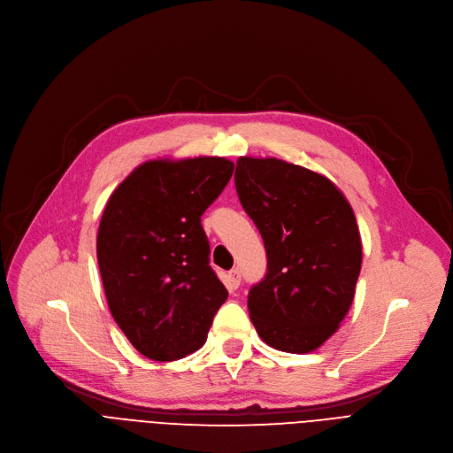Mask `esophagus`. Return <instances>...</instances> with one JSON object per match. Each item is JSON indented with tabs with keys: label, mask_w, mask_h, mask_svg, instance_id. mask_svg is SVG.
<instances>
[{
	"label": "esophagus",
	"mask_w": 453,
	"mask_h": 453,
	"mask_svg": "<svg viewBox=\"0 0 453 453\" xmlns=\"http://www.w3.org/2000/svg\"><path fill=\"white\" fill-rule=\"evenodd\" d=\"M226 286L229 291H234L240 286V271L238 269H231L227 277H226Z\"/></svg>",
	"instance_id": "esophagus-1"
}]
</instances>
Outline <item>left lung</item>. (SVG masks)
Listing matches in <instances>:
<instances>
[{
    "mask_svg": "<svg viewBox=\"0 0 453 453\" xmlns=\"http://www.w3.org/2000/svg\"><path fill=\"white\" fill-rule=\"evenodd\" d=\"M234 186L267 255L248 296L257 334L280 351H315L355 296L363 242L353 209L329 178L279 158L240 157Z\"/></svg>",
    "mask_w": 453,
    "mask_h": 453,
    "instance_id": "8db88e82",
    "label": "left lung"
}]
</instances>
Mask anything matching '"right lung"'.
Returning <instances> with one entry per match:
<instances>
[{"label": "right lung", "mask_w": 453, "mask_h": 453, "mask_svg": "<svg viewBox=\"0 0 453 453\" xmlns=\"http://www.w3.org/2000/svg\"><path fill=\"white\" fill-rule=\"evenodd\" d=\"M233 169L220 157L149 160L105 203L96 257L107 304L147 358L165 363L200 349L226 303L200 217Z\"/></svg>", "instance_id": "add662e5"}]
</instances>
